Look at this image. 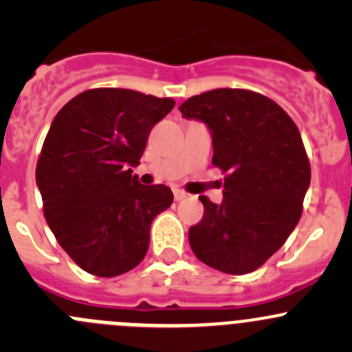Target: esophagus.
Here are the masks:
<instances>
[{"mask_svg":"<svg viewBox=\"0 0 352 352\" xmlns=\"http://www.w3.org/2000/svg\"><path fill=\"white\" fill-rule=\"evenodd\" d=\"M173 197H175V201H182L187 197V194L180 189H173Z\"/></svg>","mask_w":352,"mask_h":352,"instance_id":"34e87169","label":"esophagus"}]
</instances>
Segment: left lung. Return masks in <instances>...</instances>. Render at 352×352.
<instances>
[{
    "label": "left lung",
    "mask_w": 352,
    "mask_h": 352,
    "mask_svg": "<svg viewBox=\"0 0 352 352\" xmlns=\"http://www.w3.org/2000/svg\"><path fill=\"white\" fill-rule=\"evenodd\" d=\"M179 110L208 126L212 165L228 172L221 204L199 197L204 216L190 226V248L199 261L226 274L255 271L300 221L310 186L300 131L271 98L239 88L196 95Z\"/></svg>",
    "instance_id": "left-lung-1"
}]
</instances>
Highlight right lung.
Segmentation results:
<instances>
[{
  "label": "right lung",
  "instance_id": "1",
  "mask_svg": "<svg viewBox=\"0 0 352 352\" xmlns=\"http://www.w3.org/2000/svg\"><path fill=\"white\" fill-rule=\"evenodd\" d=\"M173 105L126 88H95L52 120L35 180L49 228L83 271L113 278L146 255L151 223L173 194L163 184H140L133 166Z\"/></svg>",
  "mask_w": 352,
  "mask_h": 352
}]
</instances>
